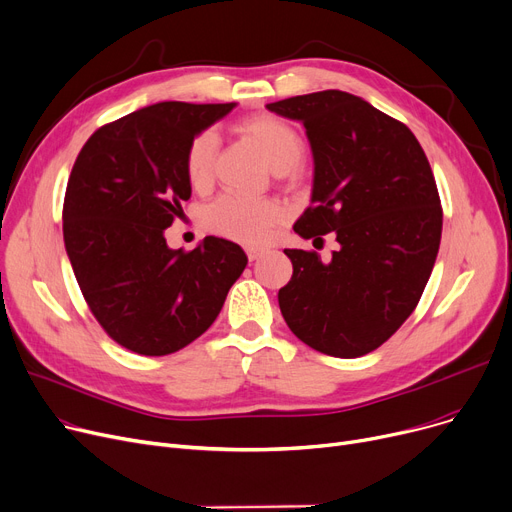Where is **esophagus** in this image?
<instances>
[{
  "instance_id": "obj_1",
  "label": "esophagus",
  "mask_w": 512,
  "mask_h": 512,
  "mask_svg": "<svg viewBox=\"0 0 512 512\" xmlns=\"http://www.w3.org/2000/svg\"><path fill=\"white\" fill-rule=\"evenodd\" d=\"M245 251H247L249 261H255V259H259V257L265 255V249H261V247H247Z\"/></svg>"
}]
</instances>
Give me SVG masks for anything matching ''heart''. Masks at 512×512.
<instances>
[{
  "instance_id": "b5f03b06",
  "label": "heart",
  "mask_w": 512,
  "mask_h": 512,
  "mask_svg": "<svg viewBox=\"0 0 512 512\" xmlns=\"http://www.w3.org/2000/svg\"><path fill=\"white\" fill-rule=\"evenodd\" d=\"M234 130L263 155L267 166L274 172L282 174L294 170L305 157V141L301 132L278 116H249L240 120ZM215 153H218V137L213 132H201L188 143L184 153V176L193 191H205L213 182ZM282 218V205L272 199L224 195L205 209L203 224L218 236L257 245L272 234L274 226L280 224Z\"/></svg>"
}]
</instances>
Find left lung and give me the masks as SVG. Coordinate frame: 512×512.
<instances>
[{
    "label": "left lung",
    "mask_w": 512,
    "mask_h": 512,
    "mask_svg": "<svg viewBox=\"0 0 512 512\" xmlns=\"http://www.w3.org/2000/svg\"><path fill=\"white\" fill-rule=\"evenodd\" d=\"M267 110L303 122L313 151L311 205L294 232L338 240L328 263L284 249L292 261L278 292L284 321L319 353L367 355L405 324L432 276L442 236L432 168L405 124L357 95L330 89Z\"/></svg>",
    "instance_id": "obj_1"
}]
</instances>
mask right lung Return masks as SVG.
<instances>
[{
    "mask_svg": "<svg viewBox=\"0 0 512 512\" xmlns=\"http://www.w3.org/2000/svg\"><path fill=\"white\" fill-rule=\"evenodd\" d=\"M234 103L164 101L97 128L64 197V242L80 292L112 340L164 357L199 338L247 267L236 242L170 249L164 230L191 199L184 153Z\"/></svg>",
    "mask_w": 512,
    "mask_h": 512,
    "instance_id": "add662e5",
    "label": "right lung"
}]
</instances>
